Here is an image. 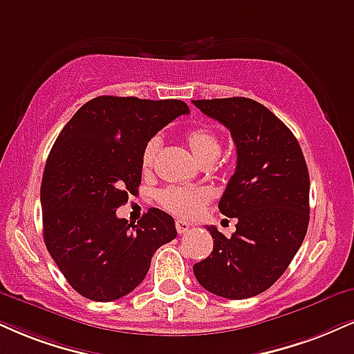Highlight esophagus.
I'll return each instance as SVG.
<instances>
[{"label":"esophagus","instance_id":"esophagus-1","mask_svg":"<svg viewBox=\"0 0 354 354\" xmlns=\"http://www.w3.org/2000/svg\"><path fill=\"white\" fill-rule=\"evenodd\" d=\"M176 231H178V234H186L191 229V224L189 223H186V221H181V219H178L176 223Z\"/></svg>","mask_w":354,"mask_h":354}]
</instances>
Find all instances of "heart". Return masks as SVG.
I'll use <instances>...</instances> for the list:
<instances>
[{
    "label": "heart",
    "mask_w": 354,
    "mask_h": 354,
    "mask_svg": "<svg viewBox=\"0 0 354 354\" xmlns=\"http://www.w3.org/2000/svg\"><path fill=\"white\" fill-rule=\"evenodd\" d=\"M185 142L196 156V160L203 165H211L221 153V140L211 129L206 127H194L185 133ZM161 148L160 136H151L145 143L142 151V168L148 173L155 165L156 156ZM209 193L206 189H186V188H166L158 193V201L166 211L180 218H196L203 207L209 201Z\"/></svg>",
    "instance_id": "obj_1"
}]
</instances>
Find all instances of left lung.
I'll return each mask as SVG.
<instances>
[{
    "label": "left lung",
    "mask_w": 354,
    "mask_h": 354,
    "mask_svg": "<svg viewBox=\"0 0 354 354\" xmlns=\"http://www.w3.org/2000/svg\"><path fill=\"white\" fill-rule=\"evenodd\" d=\"M204 115L231 131L237 165L219 211L237 218L225 237L214 239L209 257L194 263L201 287L231 300L250 299L272 287L305 239L310 221V176L297 138L262 104L245 97L193 100Z\"/></svg>",
    "instance_id": "left-lung-1"
}]
</instances>
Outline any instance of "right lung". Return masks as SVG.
Listing matches in <instances>:
<instances>
[{
  "mask_svg": "<svg viewBox=\"0 0 354 354\" xmlns=\"http://www.w3.org/2000/svg\"><path fill=\"white\" fill-rule=\"evenodd\" d=\"M183 113L181 100L102 95L67 122L41 183L44 242L75 292L93 301L125 297L142 283L151 257L176 237L174 219L151 207L136 224L117 207L138 193L142 151Z\"/></svg>",
  "mask_w": 354,
  "mask_h": 354,
  "instance_id": "right-lung-1",
  "label": "right lung"
}]
</instances>
